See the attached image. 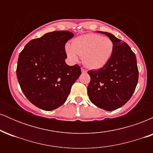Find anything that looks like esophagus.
<instances>
[{"label": "esophagus", "mask_w": 153, "mask_h": 153, "mask_svg": "<svg viewBox=\"0 0 153 153\" xmlns=\"http://www.w3.org/2000/svg\"><path fill=\"white\" fill-rule=\"evenodd\" d=\"M81 72L82 73H86L87 71L85 69H84V68H81Z\"/></svg>", "instance_id": "1"}]
</instances>
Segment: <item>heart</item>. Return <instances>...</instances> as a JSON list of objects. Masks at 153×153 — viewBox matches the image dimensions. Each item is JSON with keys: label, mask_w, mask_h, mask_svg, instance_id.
Masks as SVG:
<instances>
[{"label": "heart", "mask_w": 153, "mask_h": 153, "mask_svg": "<svg viewBox=\"0 0 153 153\" xmlns=\"http://www.w3.org/2000/svg\"><path fill=\"white\" fill-rule=\"evenodd\" d=\"M66 53L73 62L82 56L83 64L91 69H99L108 62L114 50V43L108 37L88 34L75 38L72 45H67Z\"/></svg>", "instance_id": "obj_1"}]
</instances>
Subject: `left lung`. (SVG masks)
Wrapping results in <instances>:
<instances>
[{
	"mask_svg": "<svg viewBox=\"0 0 153 153\" xmlns=\"http://www.w3.org/2000/svg\"><path fill=\"white\" fill-rule=\"evenodd\" d=\"M99 32L111 39L114 50L103 68L88 72L91 77L88 95L99 108L113 111L124 106L136 88L139 77L137 59L127 43L110 33Z\"/></svg>",
	"mask_w": 153,
	"mask_h": 153,
	"instance_id": "obj_1",
	"label": "left lung"
}]
</instances>
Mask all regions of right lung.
<instances>
[{"label": "right lung", "mask_w": 153, "mask_h": 153, "mask_svg": "<svg viewBox=\"0 0 153 153\" xmlns=\"http://www.w3.org/2000/svg\"><path fill=\"white\" fill-rule=\"evenodd\" d=\"M71 31H54L26 44L19 54L16 75L22 92L31 103L45 111L65 102L81 74L78 65L66 64L65 43Z\"/></svg>", "instance_id": "1"}]
</instances>
